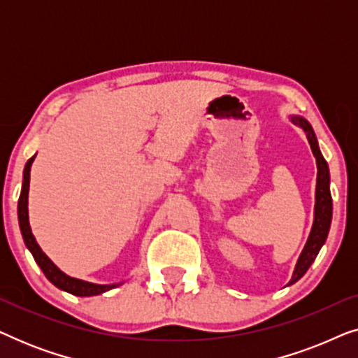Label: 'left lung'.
I'll return each instance as SVG.
<instances>
[{"instance_id": "8db88e82", "label": "left lung", "mask_w": 358, "mask_h": 358, "mask_svg": "<svg viewBox=\"0 0 358 358\" xmlns=\"http://www.w3.org/2000/svg\"><path fill=\"white\" fill-rule=\"evenodd\" d=\"M288 119H290L295 125L300 127V129L306 134L308 143L311 146V151L313 155H315L316 166H317L316 194H315V220H313V227H311L310 236H308V241L296 261L292 280L288 282V285H293V283L298 282L303 275H305L311 264L315 262V259L317 256V252H320V249L322 248V244L326 243L327 233H329V228H331V220H332V197L329 190V184H331L329 166H327L326 159L322 158L315 130H313L310 122L303 119L301 115H290Z\"/></svg>"}]
</instances>
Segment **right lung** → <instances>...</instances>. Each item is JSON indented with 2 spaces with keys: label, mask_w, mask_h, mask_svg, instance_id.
Wrapping results in <instances>:
<instances>
[{
  "label": "right lung",
  "mask_w": 358,
  "mask_h": 358,
  "mask_svg": "<svg viewBox=\"0 0 358 358\" xmlns=\"http://www.w3.org/2000/svg\"><path fill=\"white\" fill-rule=\"evenodd\" d=\"M36 159V156H32L31 159L26 163L22 174V189L21 195H19L17 202V218H19V228H21L22 239L26 243V248L31 251V254L36 259L37 266L42 268L43 275L50 280L57 288H60L63 292L71 293L76 296H94L101 295V293L109 292L112 288L122 285V283H110V285H101V283H91L86 280H80V278L66 275L65 272H62L55 264H53L45 252L42 251L38 246L36 238H34L31 224H29V182H31V166Z\"/></svg>",
  "instance_id": "right-lung-1"
}]
</instances>
